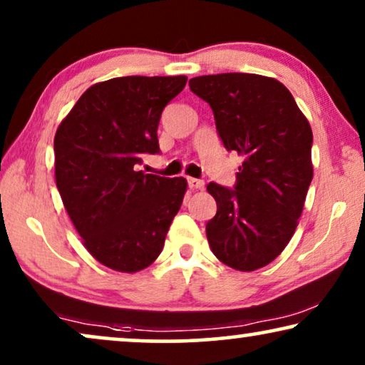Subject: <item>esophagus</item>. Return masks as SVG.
I'll return each instance as SVG.
<instances>
[{
	"label": "esophagus",
	"mask_w": 365,
	"mask_h": 365,
	"mask_svg": "<svg viewBox=\"0 0 365 365\" xmlns=\"http://www.w3.org/2000/svg\"><path fill=\"white\" fill-rule=\"evenodd\" d=\"M187 184H189V187L192 189V191H202V189H204V181H201V179L189 178Z\"/></svg>",
	"instance_id": "esophagus-1"
}]
</instances>
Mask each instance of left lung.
<instances>
[{
	"instance_id": "1",
	"label": "left lung",
	"mask_w": 365,
	"mask_h": 365,
	"mask_svg": "<svg viewBox=\"0 0 365 365\" xmlns=\"http://www.w3.org/2000/svg\"><path fill=\"white\" fill-rule=\"evenodd\" d=\"M189 88L212 108L227 151L244 158L236 189L207 184L217 204L206 224L209 247L226 266L256 271L284 251L299 224L314 176L311 124L274 78L209 74Z\"/></svg>"
}]
</instances>
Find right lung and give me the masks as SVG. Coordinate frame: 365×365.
<instances>
[{"label": "right lung", "instance_id": "right-lung-1", "mask_svg": "<svg viewBox=\"0 0 365 365\" xmlns=\"http://www.w3.org/2000/svg\"><path fill=\"white\" fill-rule=\"evenodd\" d=\"M186 76H124L93 84L54 136V178L88 252L113 271L156 261L187 181L136 171L159 153L158 124Z\"/></svg>", "mask_w": 365, "mask_h": 365}]
</instances>
